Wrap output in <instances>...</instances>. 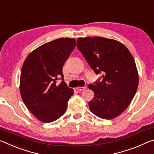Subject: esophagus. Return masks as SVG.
Wrapping results in <instances>:
<instances>
[{
    "instance_id": "obj_1",
    "label": "esophagus",
    "mask_w": 154,
    "mask_h": 154,
    "mask_svg": "<svg viewBox=\"0 0 154 154\" xmlns=\"http://www.w3.org/2000/svg\"><path fill=\"white\" fill-rule=\"evenodd\" d=\"M87 87H76V89L79 91H84L85 89H86Z\"/></svg>"
}]
</instances>
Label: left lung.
I'll list each match as a JSON object with an SVG mask.
<instances>
[{
	"label": "left lung",
	"mask_w": 154,
	"mask_h": 154,
	"mask_svg": "<svg viewBox=\"0 0 154 154\" xmlns=\"http://www.w3.org/2000/svg\"><path fill=\"white\" fill-rule=\"evenodd\" d=\"M76 46L101 81L88 85L95 96L89 102L91 112L98 117L112 119L130 105L138 86V73L134 58L117 40L100 37L77 39Z\"/></svg>",
	"instance_id": "1"
}]
</instances>
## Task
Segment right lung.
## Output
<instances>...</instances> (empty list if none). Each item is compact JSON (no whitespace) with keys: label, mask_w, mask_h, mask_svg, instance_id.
<instances>
[{"label":"right lung","mask_w":154,"mask_h":154,"mask_svg":"<svg viewBox=\"0 0 154 154\" xmlns=\"http://www.w3.org/2000/svg\"><path fill=\"white\" fill-rule=\"evenodd\" d=\"M75 46L74 38H60L37 48L22 67L20 91L30 111L44 123L57 120L66 111L74 90L63 81L64 63ZM60 77L63 81L56 84Z\"/></svg>","instance_id":"right-lung-1"}]
</instances>
